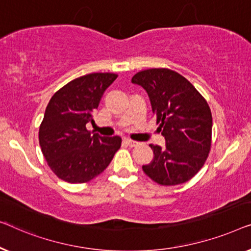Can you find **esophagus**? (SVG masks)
Segmentation results:
<instances>
[{
	"mask_svg": "<svg viewBox=\"0 0 251 251\" xmlns=\"http://www.w3.org/2000/svg\"><path fill=\"white\" fill-rule=\"evenodd\" d=\"M124 142L127 144V146L130 147V148L135 147L136 144H137V142H135V141H133V140H129V139H125V140H124Z\"/></svg>",
	"mask_w": 251,
	"mask_h": 251,
	"instance_id": "1",
	"label": "esophagus"
}]
</instances>
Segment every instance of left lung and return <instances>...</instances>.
<instances>
[{
    "mask_svg": "<svg viewBox=\"0 0 251 251\" xmlns=\"http://www.w3.org/2000/svg\"><path fill=\"white\" fill-rule=\"evenodd\" d=\"M132 83L149 94L166 147L150 144L153 159L143 172L160 185L188 182L202 168L211 147L213 117L206 99L185 77L168 68L136 73Z\"/></svg>",
    "mask_w": 251,
    "mask_h": 251,
    "instance_id": "left-lung-1",
    "label": "left lung"
}]
</instances>
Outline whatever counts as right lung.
I'll return each instance as SVG.
<instances>
[{"label": "right lung", "instance_id": "obj_1", "mask_svg": "<svg viewBox=\"0 0 251 251\" xmlns=\"http://www.w3.org/2000/svg\"><path fill=\"white\" fill-rule=\"evenodd\" d=\"M117 74L93 73L66 84L51 98L38 139L51 171L62 181L85 183L101 174L122 146L119 136L102 137L86 128L94 123L104 91Z\"/></svg>", "mask_w": 251, "mask_h": 251}]
</instances>
